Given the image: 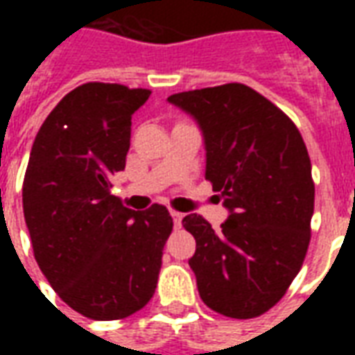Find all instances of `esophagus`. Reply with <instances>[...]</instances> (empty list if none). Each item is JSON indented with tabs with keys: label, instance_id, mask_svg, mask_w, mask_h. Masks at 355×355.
Returning <instances> with one entry per match:
<instances>
[{
	"label": "esophagus",
	"instance_id": "1",
	"mask_svg": "<svg viewBox=\"0 0 355 355\" xmlns=\"http://www.w3.org/2000/svg\"><path fill=\"white\" fill-rule=\"evenodd\" d=\"M171 218H173L175 228H180V224H182V218H184V215H182V213H178V211H171Z\"/></svg>",
	"mask_w": 355,
	"mask_h": 355
}]
</instances>
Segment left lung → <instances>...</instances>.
<instances>
[{
    "instance_id": "obj_1",
    "label": "left lung",
    "mask_w": 355,
    "mask_h": 355,
    "mask_svg": "<svg viewBox=\"0 0 355 355\" xmlns=\"http://www.w3.org/2000/svg\"><path fill=\"white\" fill-rule=\"evenodd\" d=\"M167 102L200 127L205 178L228 211L218 230L196 213L182 218L196 238L188 264L201 300L228 318H257L285 295L310 243L313 182L304 140L282 110L241 83Z\"/></svg>"
}]
</instances>
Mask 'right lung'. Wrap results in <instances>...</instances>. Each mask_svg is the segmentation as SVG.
<instances>
[{
	"instance_id": "add662e5",
	"label": "right lung",
	"mask_w": 355,
	"mask_h": 355,
	"mask_svg": "<svg viewBox=\"0 0 355 355\" xmlns=\"http://www.w3.org/2000/svg\"><path fill=\"white\" fill-rule=\"evenodd\" d=\"M148 89L85 83L58 102L30 152L22 207L34 257L58 297L98 321L123 320L152 298L173 218L112 196L125 169L131 116Z\"/></svg>"
}]
</instances>
